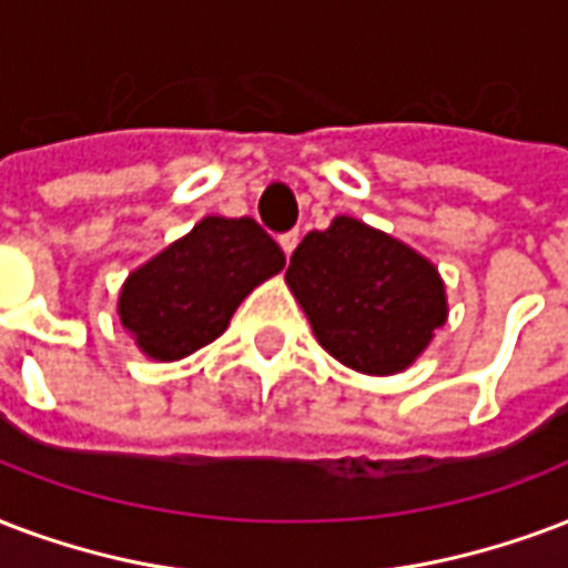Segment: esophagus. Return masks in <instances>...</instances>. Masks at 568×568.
Returning a JSON list of instances; mask_svg holds the SVG:
<instances>
[{
    "label": "esophagus",
    "instance_id": "34e87169",
    "mask_svg": "<svg viewBox=\"0 0 568 568\" xmlns=\"http://www.w3.org/2000/svg\"><path fill=\"white\" fill-rule=\"evenodd\" d=\"M297 241H301V232L297 229H292V232H285V235H280V246L285 250V255L294 253V246H297Z\"/></svg>",
    "mask_w": 568,
    "mask_h": 568
}]
</instances>
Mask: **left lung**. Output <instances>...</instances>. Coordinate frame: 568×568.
Returning <instances> with one entry per match:
<instances>
[{
  "label": "left lung",
  "instance_id": "obj_1",
  "mask_svg": "<svg viewBox=\"0 0 568 568\" xmlns=\"http://www.w3.org/2000/svg\"><path fill=\"white\" fill-rule=\"evenodd\" d=\"M285 283L315 339L366 375L408 369L447 322L435 265L352 216H336L331 229L303 237Z\"/></svg>",
  "mask_w": 568,
  "mask_h": 568
}]
</instances>
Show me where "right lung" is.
<instances>
[{
    "instance_id": "add662e5",
    "label": "right lung",
    "mask_w": 568,
    "mask_h": 568,
    "mask_svg": "<svg viewBox=\"0 0 568 568\" xmlns=\"http://www.w3.org/2000/svg\"><path fill=\"white\" fill-rule=\"evenodd\" d=\"M283 267L285 253L253 216H205L128 276L121 324L149 357L181 361L226 331L237 303Z\"/></svg>"
}]
</instances>
